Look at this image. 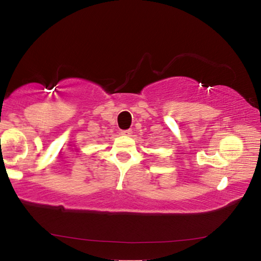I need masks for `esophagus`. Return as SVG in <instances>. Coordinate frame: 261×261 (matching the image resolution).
<instances>
[{
	"label": "esophagus",
	"mask_w": 261,
	"mask_h": 261,
	"mask_svg": "<svg viewBox=\"0 0 261 261\" xmlns=\"http://www.w3.org/2000/svg\"><path fill=\"white\" fill-rule=\"evenodd\" d=\"M131 134H133V130H121L120 131V135H123V136H131Z\"/></svg>",
	"instance_id": "34e87169"
}]
</instances>
